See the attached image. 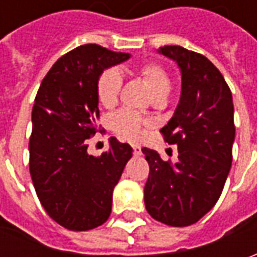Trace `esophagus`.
Returning <instances> with one entry per match:
<instances>
[{
    "label": "esophagus",
    "mask_w": 257,
    "mask_h": 257,
    "mask_svg": "<svg viewBox=\"0 0 257 257\" xmlns=\"http://www.w3.org/2000/svg\"><path fill=\"white\" fill-rule=\"evenodd\" d=\"M132 147H134V154L135 156H140V154H142V147H140V146H132Z\"/></svg>",
    "instance_id": "34e87169"
}]
</instances>
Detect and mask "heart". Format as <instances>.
<instances>
[{"instance_id": "b5f03b06", "label": "heart", "mask_w": 257, "mask_h": 257, "mask_svg": "<svg viewBox=\"0 0 257 257\" xmlns=\"http://www.w3.org/2000/svg\"><path fill=\"white\" fill-rule=\"evenodd\" d=\"M136 73L147 85L151 96L167 97L171 90V78L167 70L158 63H145L138 67ZM122 86V77L115 68H107L97 79V97L104 107L114 106L118 101V96ZM111 129L122 139L138 142L142 139L145 129L150 126V122L142 118L138 112L122 108L110 118Z\"/></svg>"}]
</instances>
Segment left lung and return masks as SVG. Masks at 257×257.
Here are the masks:
<instances>
[{
  "label": "left lung",
  "instance_id": "left-lung-1",
  "mask_svg": "<svg viewBox=\"0 0 257 257\" xmlns=\"http://www.w3.org/2000/svg\"><path fill=\"white\" fill-rule=\"evenodd\" d=\"M158 53L178 63L182 93L173 117L161 129L178 145V162L164 161L147 147L150 167L145 186L146 209L168 226L194 224L220 197L232 162L235 138L231 90L215 64L201 53L167 45Z\"/></svg>",
  "mask_w": 257,
  "mask_h": 257
}]
</instances>
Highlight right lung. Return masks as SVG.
Masks as SVG:
<instances>
[{
    "label": "right lung",
    "mask_w": 257,
    "mask_h": 257,
    "mask_svg": "<svg viewBox=\"0 0 257 257\" xmlns=\"http://www.w3.org/2000/svg\"><path fill=\"white\" fill-rule=\"evenodd\" d=\"M129 53L96 44L63 55L42 79L33 106L30 175L40 202L53 220L73 231L101 226L111 213L112 190L132 157L115 138L100 157L86 140L99 131L97 79Z\"/></svg>",
    "instance_id": "right-lung-1"
}]
</instances>
